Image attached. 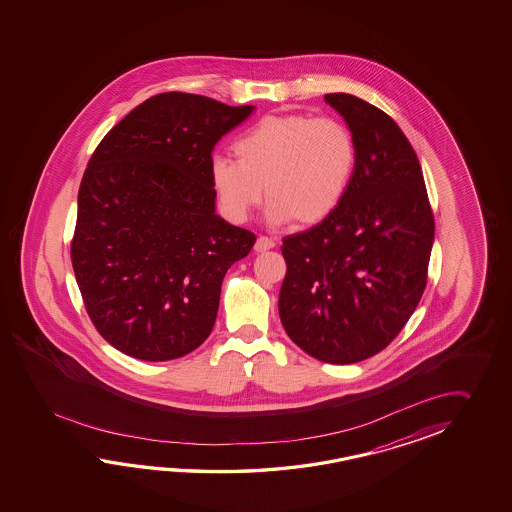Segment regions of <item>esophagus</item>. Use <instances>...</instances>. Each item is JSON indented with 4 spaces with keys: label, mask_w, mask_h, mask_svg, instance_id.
Segmentation results:
<instances>
[{
    "label": "esophagus",
    "mask_w": 512,
    "mask_h": 512,
    "mask_svg": "<svg viewBox=\"0 0 512 512\" xmlns=\"http://www.w3.org/2000/svg\"><path fill=\"white\" fill-rule=\"evenodd\" d=\"M274 245H276V243H274V240H272V238H267V236H260V238L256 240V243H254V251H271V249H274Z\"/></svg>",
    "instance_id": "34e87169"
}]
</instances>
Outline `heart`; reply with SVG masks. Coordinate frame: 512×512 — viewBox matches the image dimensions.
<instances>
[{
  "label": "heart",
  "instance_id": "obj_1",
  "mask_svg": "<svg viewBox=\"0 0 512 512\" xmlns=\"http://www.w3.org/2000/svg\"><path fill=\"white\" fill-rule=\"evenodd\" d=\"M236 161L210 159V186L223 214L243 223L263 197L272 223L316 225L344 201L359 164V146L342 120L307 113L271 115L232 144Z\"/></svg>",
  "mask_w": 512,
  "mask_h": 512
}]
</instances>
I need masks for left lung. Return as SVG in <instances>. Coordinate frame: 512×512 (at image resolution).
I'll return each instance as SVG.
<instances>
[{
  "mask_svg": "<svg viewBox=\"0 0 512 512\" xmlns=\"http://www.w3.org/2000/svg\"><path fill=\"white\" fill-rule=\"evenodd\" d=\"M348 122L359 164L340 207L283 240L280 320L296 346L329 364L370 359L419 304L434 245V214L414 148L382 109L326 95Z\"/></svg>",
  "mask_w": 512,
  "mask_h": 512,
  "instance_id": "1",
  "label": "left lung"
}]
</instances>
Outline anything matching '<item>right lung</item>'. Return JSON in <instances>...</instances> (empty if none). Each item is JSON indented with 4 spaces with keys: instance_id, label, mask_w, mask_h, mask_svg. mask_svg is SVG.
Here are the masks:
<instances>
[{
    "instance_id": "add662e5",
    "label": "right lung",
    "mask_w": 512,
    "mask_h": 512,
    "mask_svg": "<svg viewBox=\"0 0 512 512\" xmlns=\"http://www.w3.org/2000/svg\"><path fill=\"white\" fill-rule=\"evenodd\" d=\"M252 109L161 93L91 155L71 261L87 315L113 348L159 362L210 335L225 272L256 236L216 214L208 166L219 139Z\"/></svg>"
}]
</instances>
